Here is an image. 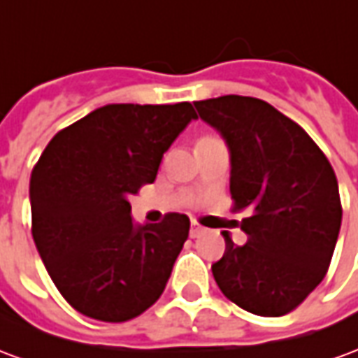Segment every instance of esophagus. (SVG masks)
Here are the masks:
<instances>
[{"mask_svg": "<svg viewBox=\"0 0 358 358\" xmlns=\"http://www.w3.org/2000/svg\"><path fill=\"white\" fill-rule=\"evenodd\" d=\"M206 233V229L202 225H198V223H192L190 227V238H198V236H202Z\"/></svg>", "mask_w": 358, "mask_h": 358, "instance_id": "esophagus-1", "label": "esophagus"}]
</instances>
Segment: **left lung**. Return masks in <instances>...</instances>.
Instances as JSON below:
<instances>
[{
  "instance_id": "left-lung-1",
  "label": "left lung",
  "mask_w": 358,
  "mask_h": 358,
  "mask_svg": "<svg viewBox=\"0 0 358 358\" xmlns=\"http://www.w3.org/2000/svg\"><path fill=\"white\" fill-rule=\"evenodd\" d=\"M231 152L234 211L248 210L244 246L225 236L211 273L227 299L259 317L294 311L322 282L341 227L338 179L303 127L254 96L196 101Z\"/></svg>"
}]
</instances>
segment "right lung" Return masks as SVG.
<instances>
[{
  "mask_svg": "<svg viewBox=\"0 0 358 358\" xmlns=\"http://www.w3.org/2000/svg\"><path fill=\"white\" fill-rule=\"evenodd\" d=\"M190 103L106 104L49 141L30 177L32 236L57 289L103 322L145 313L168 284L190 221L133 223L127 198L196 120Z\"/></svg>",
  "mask_w": 358,
  "mask_h": 358,
  "instance_id": "obj_1",
  "label": "right lung"
}]
</instances>
